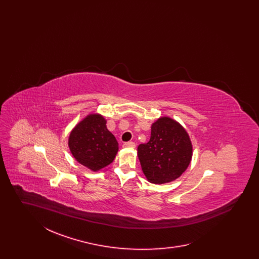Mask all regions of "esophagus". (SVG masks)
I'll list each match as a JSON object with an SVG mask.
<instances>
[{
	"label": "esophagus",
	"instance_id": "34e87169",
	"mask_svg": "<svg viewBox=\"0 0 259 259\" xmlns=\"http://www.w3.org/2000/svg\"><path fill=\"white\" fill-rule=\"evenodd\" d=\"M123 147L124 148H135V143H133V142H128V143H125V144L123 145Z\"/></svg>",
	"mask_w": 259,
	"mask_h": 259
}]
</instances>
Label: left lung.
<instances>
[{
  "label": "left lung",
  "instance_id": "left-lung-1",
  "mask_svg": "<svg viewBox=\"0 0 259 259\" xmlns=\"http://www.w3.org/2000/svg\"><path fill=\"white\" fill-rule=\"evenodd\" d=\"M138 157L148 182L163 185L185 172L192 158V144L181 124L163 116L151 124L150 139L138 147Z\"/></svg>",
  "mask_w": 259,
  "mask_h": 259
}]
</instances>
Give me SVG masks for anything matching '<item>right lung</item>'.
Here are the masks:
<instances>
[{
	"instance_id": "add662e5",
	"label": "right lung",
	"mask_w": 259,
	"mask_h": 259,
	"mask_svg": "<svg viewBox=\"0 0 259 259\" xmlns=\"http://www.w3.org/2000/svg\"><path fill=\"white\" fill-rule=\"evenodd\" d=\"M106 123L102 114L90 113L69 136L68 146L74 159L93 172L110 165L118 151V143Z\"/></svg>"
}]
</instances>
